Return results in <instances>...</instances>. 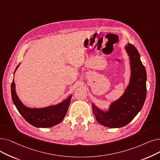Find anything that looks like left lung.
Masks as SVG:
<instances>
[{
    "label": "left lung",
    "mask_w": 160,
    "mask_h": 160,
    "mask_svg": "<svg viewBox=\"0 0 160 160\" xmlns=\"http://www.w3.org/2000/svg\"><path fill=\"white\" fill-rule=\"evenodd\" d=\"M130 61L128 85L118 99L102 110L92 102V110L97 121L110 128L126 126L142 109L147 96V72L137 48L130 43L125 46Z\"/></svg>",
    "instance_id": "8db88e82"
}]
</instances>
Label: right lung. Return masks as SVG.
<instances>
[{
	"mask_svg": "<svg viewBox=\"0 0 160 160\" xmlns=\"http://www.w3.org/2000/svg\"><path fill=\"white\" fill-rule=\"evenodd\" d=\"M19 65L20 63L16 68L13 74ZM11 94L13 104L25 120L32 126L42 128L53 127L64 119L72 97L71 94L61 102L46 107H28L25 106L18 97L16 91L14 80H13L11 85Z\"/></svg>",
	"mask_w": 160,
	"mask_h": 160,
	"instance_id": "obj_1",
	"label": "right lung"
}]
</instances>
